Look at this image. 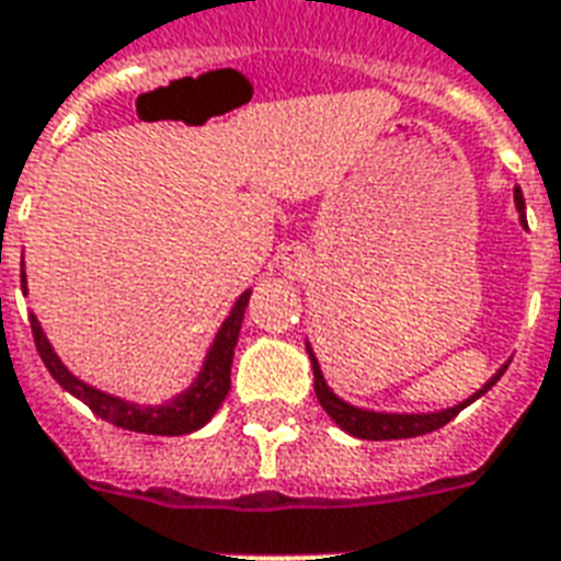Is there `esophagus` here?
Returning a JSON list of instances; mask_svg holds the SVG:
<instances>
[{
  "mask_svg": "<svg viewBox=\"0 0 561 561\" xmlns=\"http://www.w3.org/2000/svg\"><path fill=\"white\" fill-rule=\"evenodd\" d=\"M300 267V255H294L291 261H288V270H297Z\"/></svg>",
  "mask_w": 561,
  "mask_h": 561,
  "instance_id": "34e87169",
  "label": "esophagus"
}]
</instances>
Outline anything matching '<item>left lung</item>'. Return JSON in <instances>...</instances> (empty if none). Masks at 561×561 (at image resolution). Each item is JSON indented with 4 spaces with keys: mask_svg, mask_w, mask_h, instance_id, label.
I'll list each match as a JSON object with an SVG mask.
<instances>
[{
    "mask_svg": "<svg viewBox=\"0 0 561 561\" xmlns=\"http://www.w3.org/2000/svg\"><path fill=\"white\" fill-rule=\"evenodd\" d=\"M514 205H517V214H520V222L526 226V205H524V193H520V186L514 190ZM306 351H309V359H312V371H314V396L321 401V408L330 413L335 425L342 431H347L351 437L359 439H408V437H422V434H431V431L443 428L446 422L458 416L460 410L470 408L476 398H481L488 389H491L502 375H505V368L508 363L502 365L500 371L488 380V383L481 386L479 392H472L467 401H460L455 408L437 410V413H380V410H363L354 408V404H347L344 398H339L327 386L323 380L321 365H318V356H314L312 344L306 342Z\"/></svg>",
    "mask_w": 561,
    "mask_h": 561,
    "instance_id": "left-lung-1",
    "label": "left lung"
}]
</instances>
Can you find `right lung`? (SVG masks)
<instances>
[{"instance_id": "obj_1", "label": "right lung", "mask_w": 561, "mask_h": 561, "mask_svg": "<svg viewBox=\"0 0 561 561\" xmlns=\"http://www.w3.org/2000/svg\"><path fill=\"white\" fill-rule=\"evenodd\" d=\"M20 282H23V294H26V270H20ZM249 294L252 291L240 294L238 302L231 306V312H228V318L219 327V333L214 335V344L207 351L205 365H202L196 380L190 383V389H184L181 396L169 398L165 404H133V401L101 392V389H94V386H89L77 375H70L68 365L56 356L35 314H28V321H32L37 354L47 365L49 375L56 377V383L61 389H68L73 398H80L94 416L106 419L115 428L124 431L157 434V437H181V434H193L202 425H207L210 416L219 410V404L226 401L228 386H231V359H234V344H238Z\"/></svg>"}]
</instances>
